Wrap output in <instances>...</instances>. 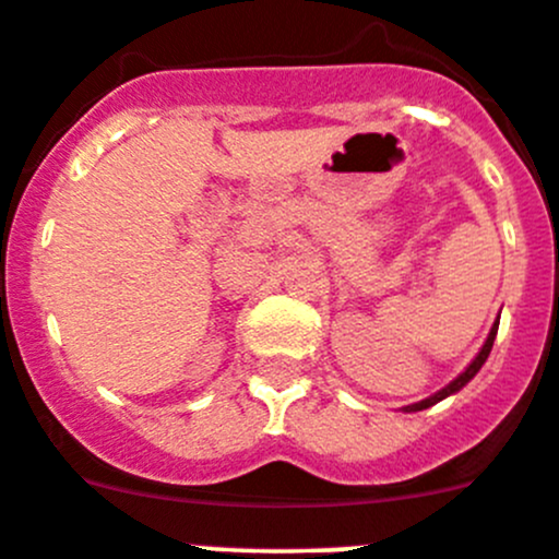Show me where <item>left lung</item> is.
<instances>
[{
    "mask_svg": "<svg viewBox=\"0 0 559 559\" xmlns=\"http://www.w3.org/2000/svg\"><path fill=\"white\" fill-rule=\"evenodd\" d=\"M497 328H500V319H497V322L491 324V330H489V338L484 341V346H480V352H478V355H475V360L469 362V366L464 368V371L459 373V377L453 379V382H448L445 388H442V390H437V393H435V395H429V399L417 401V404H409V406H404V412H420V409H429V406H435L437 401H442V399H448V395L459 393V390H462L464 384H467L469 379H473L475 373L480 371V366H484V362H486V357H489L491 346H495V338H497Z\"/></svg>",
    "mask_w": 559,
    "mask_h": 559,
    "instance_id": "left-lung-1",
    "label": "left lung"
}]
</instances>
